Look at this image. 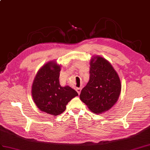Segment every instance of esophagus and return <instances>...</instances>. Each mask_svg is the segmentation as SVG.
<instances>
[{"instance_id":"obj_1","label":"esophagus","mask_w":150,"mask_h":150,"mask_svg":"<svg viewBox=\"0 0 150 150\" xmlns=\"http://www.w3.org/2000/svg\"><path fill=\"white\" fill-rule=\"evenodd\" d=\"M76 92L78 93L79 95H80V93H81V88H76Z\"/></svg>"}]
</instances>
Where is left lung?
<instances>
[{"instance_id":"left-lung-1","label":"left lung","mask_w":150,"mask_h":150,"mask_svg":"<svg viewBox=\"0 0 150 150\" xmlns=\"http://www.w3.org/2000/svg\"><path fill=\"white\" fill-rule=\"evenodd\" d=\"M89 74L80 99L90 110L100 114L117 102L121 90L120 79L109 61L99 55H95L90 61Z\"/></svg>"}]
</instances>
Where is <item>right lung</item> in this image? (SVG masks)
<instances>
[{
    "mask_svg": "<svg viewBox=\"0 0 150 150\" xmlns=\"http://www.w3.org/2000/svg\"><path fill=\"white\" fill-rule=\"evenodd\" d=\"M61 64L56 61L45 64L36 75L31 93L34 102L41 111L57 116L66 109V105L78 93L71 87H62L59 83Z\"/></svg>",
    "mask_w": 150,
    "mask_h": 150,
    "instance_id": "obj_1",
    "label": "right lung"
}]
</instances>
